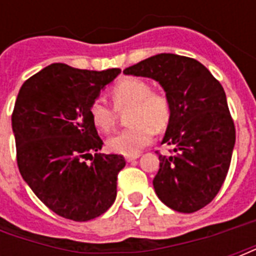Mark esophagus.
<instances>
[{
  "label": "esophagus",
  "instance_id": "34e87169",
  "mask_svg": "<svg viewBox=\"0 0 256 256\" xmlns=\"http://www.w3.org/2000/svg\"><path fill=\"white\" fill-rule=\"evenodd\" d=\"M137 158H140V155H136V156H126V160L130 163V162H134Z\"/></svg>",
  "mask_w": 256,
  "mask_h": 256
}]
</instances>
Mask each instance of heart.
Returning a JSON list of instances; mask_svg holds the SVG:
<instances>
[{
    "mask_svg": "<svg viewBox=\"0 0 256 256\" xmlns=\"http://www.w3.org/2000/svg\"><path fill=\"white\" fill-rule=\"evenodd\" d=\"M114 106L119 111L130 108V128L108 140V148L124 156L138 155L154 138V132H164L172 116L170 97L162 90H150V84L140 78H124L111 90ZM90 119L101 132H110L115 123V111L104 101L94 100L89 108Z\"/></svg>",
    "mask_w": 256,
    "mask_h": 256,
    "instance_id": "1",
    "label": "heart"
}]
</instances>
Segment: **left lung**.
<instances>
[{
  "mask_svg": "<svg viewBox=\"0 0 256 256\" xmlns=\"http://www.w3.org/2000/svg\"><path fill=\"white\" fill-rule=\"evenodd\" d=\"M123 74L155 79L172 100V116L162 144L174 146V155L158 152V198L178 212L206 207L225 181L236 141L222 84L198 60L172 53L145 58Z\"/></svg>",
  "mask_w": 256,
  "mask_h": 256,
  "instance_id": "8db88e82",
  "label": "left lung"
}]
</instances>
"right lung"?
Listing matches in <instances>:
<instances>
[{"label": "right lung", "instance_id": "right-lung-1", "mask_svg": "<svg viewBox=\"0 0 256 256\" xmlns=\"http://www.w3.org/2000/svg\"><path fill=\"white\" fill-rule=\"evenodd\" d=\"M120 74L54 63L26 80L12 114L22 177L54 214L84 220L100 216L116 198L122 155L94 154L102 146L89 114L101 89ZM90 157L92 164H86Z\"/></svg>", "mask_w": 256, "mask_h": 256}]
</instances>
